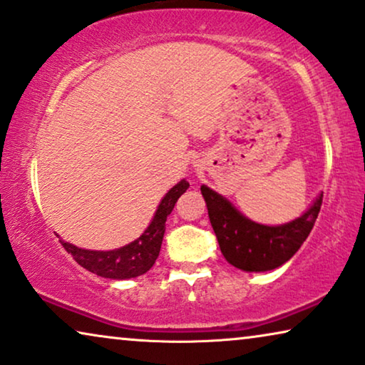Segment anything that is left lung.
Returning a JSON list of instances; mask_svg holds the SVG:
<instances>
[{"label":"left lung","mask_w":365,"mask_h":365,"mask_svg":"<svg viewBox=\"0 0 365 365\" xmlns=\"http://www.w3.org/2000/svg\"><path fill=\"white\" fill-rule=\"evenodd\" d=\"M201 192L222 256L247 272L271 271L287 262L311 234L322 206V194H319L301 217L281 226H264L244 217L226 197L207 186H201Z\"/></svg>","instance_id":"1"}]
</instances>
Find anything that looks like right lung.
Masks as SVG:
<instances>
[{
    "mask_svg": "<svg viewBox=\"0 0 365 365\" xmlns=\"http://www.w3.org/2000/svg\"><path fill=\"white\" fill-rule=\"evenodd\" d=\"M187 187L189 182L182 179L176 186L169 189L146 231L128 246L114 249V251H89V249H81L61 241L63 247L66 249L68 254H71L79 266L101 277L121 281V279L143 276L156 262L159 251H161L164 231H166V219L174 209V204L178 202L182 192H186Z\"/></svg>",
    "mask_w": 365,
    "mask_h": 365,
    "instance_id": "right-lung-1",
    "label": "right lung"
}]
</instances>
